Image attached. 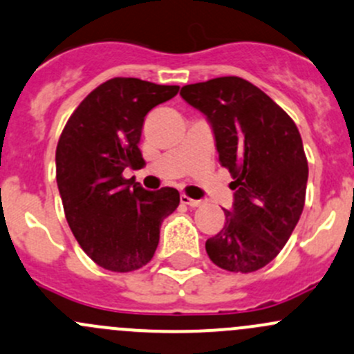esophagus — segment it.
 <instances>
[{
    "mask_svg": "<svg viewBox=\"0 0 354 354\" xmlns=\"http://www.w3.org/2000/svg\"><path fill=\"white\" fill-rule=\"evenodd\" d=\"M180 202L183 203V205H188V207H193V208L203 205L202 200H193V198H189L188 195H181V196H180Z\"/></svg>",
    "mask_w": 354,
    "mask_h": 354,
    "instance_id": "esophagus-1",
    "label": "esophagus"
}]
</instances>
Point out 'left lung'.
Here are the masks:
<instances>
[{
    "mask_svg": "<svg viewBox=\"0 0 354 354\" xmlns=\"http://www.w3.org/2000/svg\"><path fill=\"white\" fill-rule=\"evenodd\" d=\"M183 100L210 122L218 162L232 176V210L207 239L208 258L232 273L273 261L305 205L308 165L295 122L265 91L237 76L181 88Z\"/></svg>",
    "mask_w": 354,
    "mask_h": 354,
    "instance_id": "8db88e82",
    "label": "left lung"
}]
</instances>
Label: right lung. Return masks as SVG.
I'll return each instance as SVG.
<instances>
[{
  "mask_svg": "<svg viewBox=\"0 0 354 354\" xmlns=\"http://www.w3.org/2000/svg\"><path fill=\"white\" fill-rule=\"evenodd\" d=\"M178 89L113 77L80 103L59 137L55 178L66 221L83 251L105 270L146 266L162 221L180 205L176 188L147 192L122 176L125 167L146 165L139 149L144 118Z\"/></svg>",
  "mask_w": 354,
  "mask_h": 354,
  "instance_id": "1",
  "label": "right lung"
}]
</instances>
